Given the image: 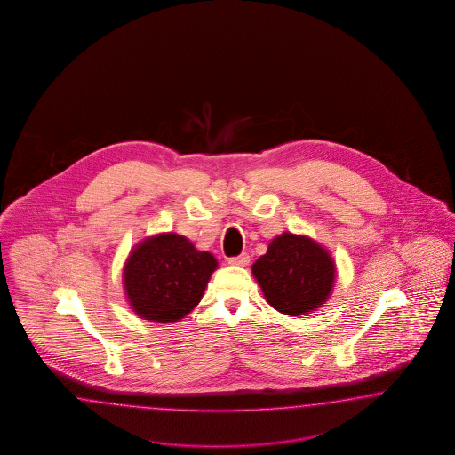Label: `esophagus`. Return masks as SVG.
I'll return each instance as SVG.
<instances>
[{
    "instance_id": "1",
    "label": "esophagus",
    "mask_w": 455,
    "mask_h": 455,
    "mask_svg": "<svg viewBox=\"0 0 455 455\" xmlns=\"http://www.w3.org/2000/svg\"><path fill=\"white\" fill-rule=\"evenodd\" d=\"M228 263L234 265V267H247L248 263H250V257H248L247 253H242V255H238V257L230 259Z\"/></svg>"
}]
</instances>
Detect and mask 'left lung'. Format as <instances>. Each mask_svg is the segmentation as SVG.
<instances>
[{
    "label": "left lung",
    "instance_id": "obj_1",
    "mask_svg": "<svg viewBox=\"0 0 455 455\" xmlns=\"http://www.w3.org/2000/svg\"><path fill=\"white\" fill-rule=\"evenodd\" d=\"M265 300L276 312L300 317L329 302L337 280V263L329 248L308 235L283 232L251 265Z\"/></svg>",
    "mask_w": 455,
    "mask_h": 455
}]
</instances>
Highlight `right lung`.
Returning a JSON list of instances; mask_svg holds the SVG:
<instances>
[{
  "label": "right lung",
  "mask_w": 455,
  "mask_h": 455,
  "mask_svg": "<svg viewBox=\"0 0 455 455\" xmlns=\"http://www.w3.org/2000/svg\"><path fill=\"white\" fill-rule=\"evenodd\" d=\"M217 259L173 232L145 236L124 263V299L138 318L173 323L200 303Z\"/></svg>",
  "instance_id": "right-lung-1"
}]
</instances>
